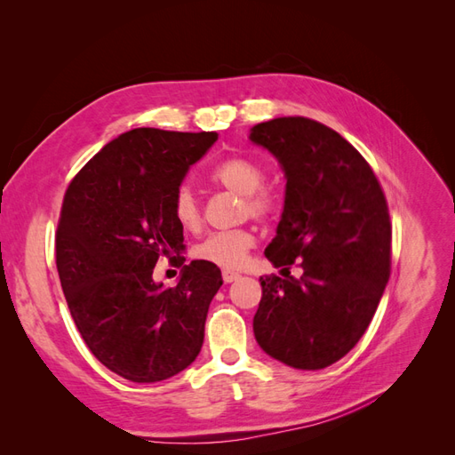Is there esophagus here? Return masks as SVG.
I'll list each match as a JSON object with an SVG mask.
<instances>
[{
  "label": "esophagus",
  "instance_id": "obj_1",
  "mask_svg": "<svg viewBox=\"0 0 455 455\" xmlns=\"http://www.w3.org/2000/svg\"><path fill=\"white\" fill-rule=\"evenodd\" d=\"M222 277H224V283H233V281L239 279V275L233 273V271H224Z\"/></svg>",
  "mask_w": 455,
  "mask_h": 455
}]
</instances>
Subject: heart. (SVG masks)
<instances>
[{
  "label": "heart",
  "mask_w": 455,
  "mask_h": 455,
  "mask_svg": "<svg viewBox=\"0 0 455 455\" xmlns=\"http://www.w3.org/2000/svg\"><path fill=\"white\" fill-rule=\"evenodd\" d=\"M266 178V169L256 159L246 156H233L220 161L211 172V180L214 184L243 197V214L258 220V222H267L277 211V201L266 189H261ZM172 216L186 231H197L201 228V206L194 189L188 186L176 189L172 197ZM254 244V233L246 228L214 231L196 246L194 254L201 261H209L216 267L229 271L243 266L246 254L252 251Z\"/></svg>",
  "instance_id": "b5f03b06"
}]
</instances>
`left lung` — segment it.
I'll return each instance as SVG.
<instances>
[{"mask_svg":"<svg viewBox=\"0 0 455 455\" xmlns=\"http://www.w3.org/2000/svg\"><path fill=\"white\" fill-rule=\"evenodd\" d=\"M251 140L277 157L284 211L266 249L275 267L299 261L302 277H261L258 346L298 370H321L363 338L391 273L387 201L366 159L307 117L258 123Z\"/></svg>","mask_w":455,"mask_h":455,"instance_id":"1","label":"left lung"}]
</instances>
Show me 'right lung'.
<instances>
[{
    "mask_svg": "<svg viewBox=\"0 0 455 455\" xmlns=\"http://www.w3.org/2000/svg\"><path fill=\"white\" fill-rule=\"evenodd\" d=\"M216 132L132 129L106 144L68 186L57 269L91 353L134 383L176 376L196 361L220 267L196 259L172 288L154 281L159 258L184 264L172 197Z\"/></svg>",
    "mask_w": 455,
    "mask_h": 455,
    "instance_id": "obj_1",
    "label": "right lung"
}]
</instances>
